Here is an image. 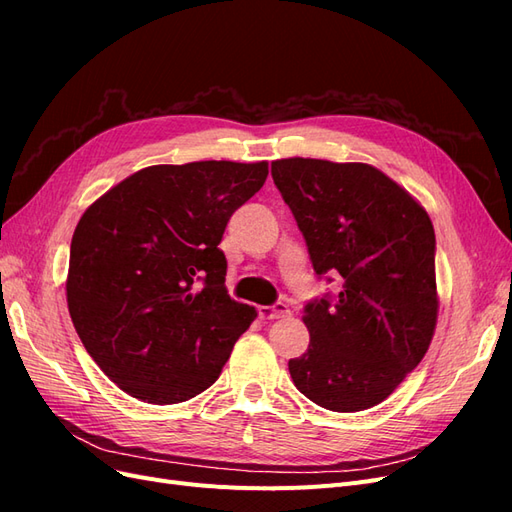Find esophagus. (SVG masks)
I'll return each instance as SVG.
<instances>
[{
  "mask_svg": "<svg viewBox=\"0 0 512 512\" xmlns=\"http://www.w3.org/2000/svg\"><path fill=\"white\" fill-rule=\"evenodd\" d=\"M258 316L262 320H277V318H286L290 316V309L286 303H275V305H260L258 307Z\"/></svg>",
  "mask_w": 512,
  "mask_h": 512,
  "instance_id": "esophagus-1",
  "label": "esophagus"
}]
</instances>
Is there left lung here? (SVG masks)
<instances>
[{
  "instance_id": "1",
  "label": "left lung",
  "mask_w": 512,
  "mask_h": 512,
  "mask_svg": "<svg viewBox=\"0 0 512 512\" xmlns=\"http://www.w3.org/2000/svg\"><path fill=\"white\" fill-rule=\"evenodd\" d=\"M316 275L337 297L305 305L309 346L290 359L297 389L333 412L389 397L421 363L438 322L436 235L427 211L382 170L314 158L271 162Z\"/></svg>"
}]
</instances>
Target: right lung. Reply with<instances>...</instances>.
<instances>
[{
    "label": "right lung",
    "mask_w": 512,
    "mask_h": 512,
    "mask_svg": "<svg viewBox=\"0 0 512 512\" xmlns=\"http://www.w3.org/2000/svg\"><path fill=\"white\" fill-rule=\"evenodd\" d=\"M267 162L147 166L76 224L66 297L85 350L121 391L168 406L220 378L256 309L230 299L224 228Z\"/></svg>",
    "instance_id": "obj_1"
}]
</instances>
